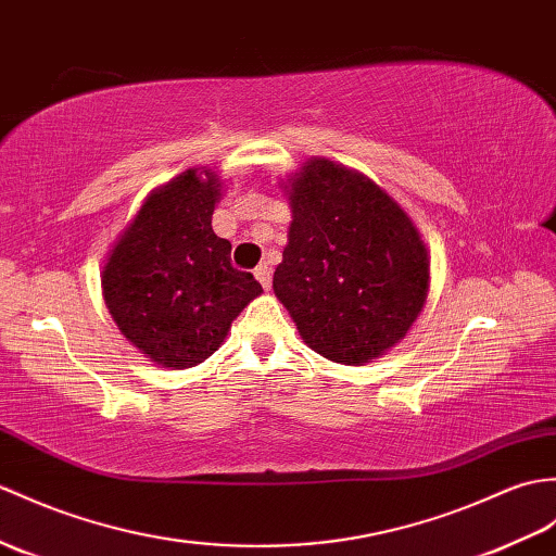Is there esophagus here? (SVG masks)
<instances>
[{"instance_id": "obj_1", "label": "esophagus", "mask_w": 556, "mask_h": 556, "mask_svg": "<svg viewBox=\"0 0 556 556\" xmlns=\"http://www.w3.org/2000/svg\"><path fill=\"white\" fill-rule=\"evenodd\" d=\"M255 279L263 283V289H269V283H273V269H269L267 263L255 267Z\"/></svg>"}]
</instances>
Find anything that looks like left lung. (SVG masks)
Instances as JSON below:
<instances>
[{
	"label": "left lung",
	"instance_id": "left-lung-1",
	"mask_svg": "<svg viewBox=\"0 0 556 556\" xmlns=\"http://www.w3.org/2000/svg\"><path fill=\"white\" fill-rule=\"evenodd\" d=\"M283 191L291 227L275 295L315 353L371 363L405 339L429 295L419 229L369 177L327 159L307 161Z\"/></svg>",
	"mask_w": 556,
	"mask_h": 556
}]
</instances>
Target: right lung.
<instances>
[{"label":"right lung","instance_id":"1","mask_svg":"<svg viewBox=\"0 0 556 556\" xmlns=\"http://www.w3.org/2000/svg\"><path fill=\"white\" fill-rule=\"evenodd\" d=\"M223 182L189 167L153 189L109 253L103 301L123 337L151 363L185 369L223 345L231 321L263 287L231 267V243L213 231Z\"/></svg>","mask_w":556,"mask_h":556}]
</instances>
